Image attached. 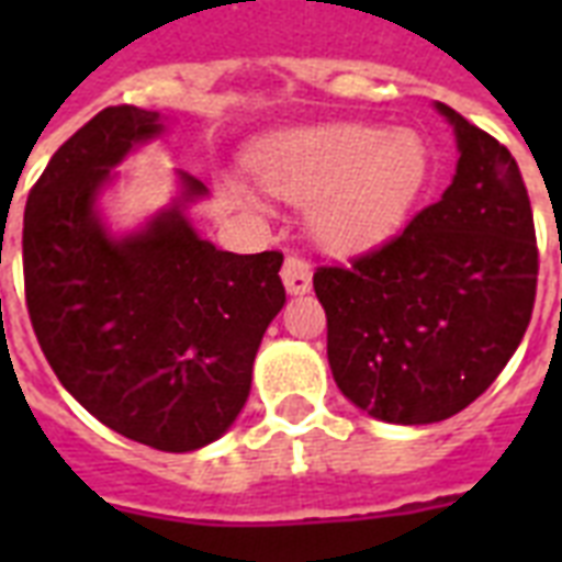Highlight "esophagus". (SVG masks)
Instances as JSON below:
<instances>
[{
  "label": "esophagus",
  "mask_w": 562,
  "mask_h": 562,
  "mask_svg": "<svg viewBox=\"0 0 562 562\" xmlns=\"http://www.w3.org/2000/svg\"><path fill=\"white\" fill-rule=\"evenodd\" d=\"M282 282H285L289 294H306L312 289V265L300 256H289L282 262Z\"/></svg>",
  "instance_id": "34e87169"
}]
</instances>
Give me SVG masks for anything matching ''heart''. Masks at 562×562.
I'll use <instances>...</instances> for the list:
<instances>
[{
  "label": "heart",
  "instance_id": "1",
  "mask_svg": "<svg viewBox=\"0 0 562 562\" xmlns=\"http://www.w3.org/2000/svg\"><path fill=\"white\" fill-rule=\"evenodd\" d=\"M426 145L408 127H294L273 136L254 157L256 180L282 201L308 206V229L321 247L352 254L391 236L426 180ZM224 189L247 210L262 201L241 180Z\"/></svg>",
  "mask_w": 562,
  "mask_h": 562
}]
</instances>
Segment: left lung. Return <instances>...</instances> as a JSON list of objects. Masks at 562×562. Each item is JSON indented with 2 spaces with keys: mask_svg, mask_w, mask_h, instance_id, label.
I'll list each match as a JSON object with an SVG mask.
<instances>
[{
  "mask_svg": "<svg viewBox=\"0 0 562 562\" xmlns=\"http://www.w3.org/2000/svg\"><path fill=\"white\" fill-rule=\"evenodd\" d=\"M458 162L440 201L347 268H317L335 384L370 417L440 423L505 370L531 321L537 238L519 166L461 113Z\"/></svg>",
  "mask_w": 562,
  "mask_h": 562,
  "instance_id": "8db88e82",
  "label": "left lung"
}]
</instances>
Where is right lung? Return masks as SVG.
Masks as SVG:
<instances>
[{
    "label": "right lung",
    "mask_w": 562,
    "mask_h": 562,
    "mask_svg": "<svg viewBox=\"0 0 562 562\" xmlns=\"http://www.w3.org/2000/svg\"><path fill=\"white\" fill-rule=\"evenodd\" d=\"M160 110H101L69 136L22 218L31 326L66 391L104 426L160 452H194L245 408L262 335L285 306L282 254L218 250L194 227L201 180L134 229L110 227L119 166L169 131Z\"/></svg>",
    "instance_id": "right-lung-1"
}]
</instances>
